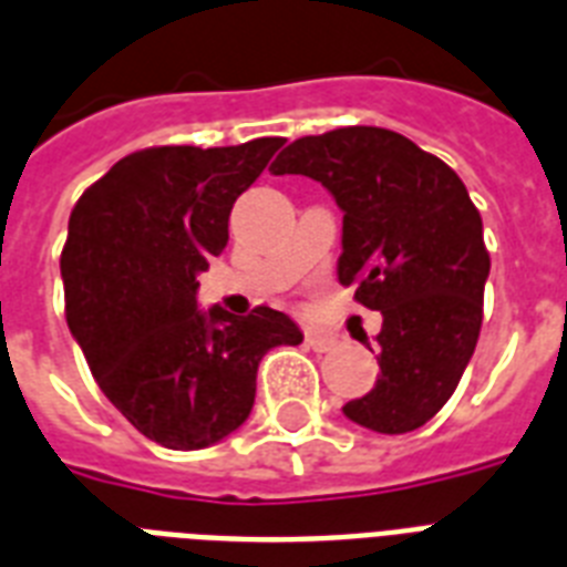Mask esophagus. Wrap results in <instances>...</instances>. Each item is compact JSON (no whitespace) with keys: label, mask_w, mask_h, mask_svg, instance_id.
<instances>
[{"label":"esophagus","mask_w":567,"mask_h":567,"mask_svg":"<svg viewBox=\"0 0 567 567\" xmlns=\"http://www.w3.org/2000/svg\"><path fill=\"white\" fill-rule=\"evenodd\" d=\"M306 343L315 352H331V349H338L343 340L338 334H329V331H306Z\"/></svg>","instance_id":"obj_1"}]
</instances>
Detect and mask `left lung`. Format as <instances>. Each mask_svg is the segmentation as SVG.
<instances>
[{
  "instance_id": "left-lung-1",
  "label": "left lung",
  "mask_w": 567,
  "mask_h": 567,
  "mask_svg": "<svg viewBox=\"0 0 567 567\" xmlns=\"http://www.w3.org/2000/svg\"><path fill=\"white\" fill-rule=\"evenodd\" d=\"M270 174L329 188L343 209L340 285L384 317L379 381L343 413L379 434L416 431L457 390L483 323L489 252L463 179L402 133L363 124L291 142Z\"/></svg>"
}]
</instances>
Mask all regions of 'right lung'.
Wrapping results in <instances>:
<instances>
[{
  "label": "right lung",
  "instance_id": "right-lung-1",
  "mask_svg": "<svg viewBox=\"0 0 567 567\" xmlns=\"http://www.w3.org/2000/svg\"><path fill=\"white\" fill-rule=\"evenodd\" d=\"M279 136L229 145H159L127 154L78 197L60 252L66 323L92 379L140 434L195 451L250 416L256 370L297 347L291 317L197 311V274L220 256L229 212L256 183Z\"/></svg>",
  "mask_w": 567,
  "mask_h": 567
}]
</instances>
